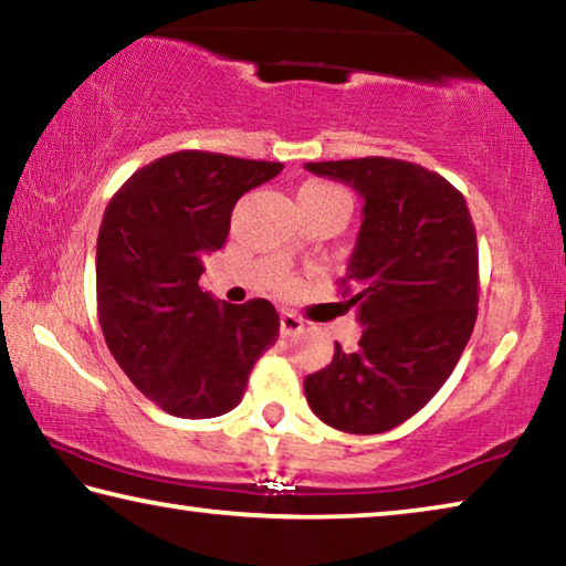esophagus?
I'll return each instance as SVG.
<instances>
[{
	"label": "esophagus",
	"mask_w": 566,
	"mask_h": 566,
	"mask_svg": "<svg viewBox=\"0 0 566 566\" xmlns=\"http://www.w3.org/2000/svg\"><path fill=\"white\" fill-rule=\"evenodd\" d=\"M280 329H282L284 337H294V334H300L304 329V322L296 317V314H292V312H282Z\"/></svg>",
	"instance_id": "34e87169"
}]
</instances>
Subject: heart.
<instances>
[{"mask_svg":"<svg viewBox=\"0 0 566 566\" xmlns=\"http://www.w3.org/2000/svg\"><path fill=\"white\" fill-rule=\"evenodd\" d=\"M300 199H312V202H342L349 207V197L344 195L339 187L329 185V181H306L300 189ZM284 286H290V282H284Z\"/></svg>","mask_w":566,"mask_h":566,"instance_id":"obj_1","label":"heart"}]
</instances>
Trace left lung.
Here are the masks:
<instances>
[{
  "label": "left lung",
  "mask_w": 566,
  "mask_h": 566,
  "mask_svg": "<svg viewBox=\"0 0 566 566\" xmlns=\"http://www.w3.org/2000/svg\"><path fill=\"white\" fill-rule=\"evenodd\" d=\"M304 167L347 181L364 199L357 247L339 280L347 310L359 312V347L334 344L332 364L304 379V395L339 432H389L437 395L472 337V214L462 191L415 161L361 157Z\"/></svg>",
  "instance_id": "1"
}]
</instances>
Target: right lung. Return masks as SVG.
<instances>
[{
	"instance_id": "1",
	"label": "right lung",
	"mask_w": 566,
	"mask_h": 566,
	"mask_svg": "<svg viewBox=\"0 0 566 566\" xmlns=\"http://www.w3.org/2000/svg\"><path fill=\"white\" fill-rule=\"evenodd\" d=\"M282 161L181 149L134 171L104 209L97 314L124 375L167 415L209 419L244 397L256 359L280 337L266 300L214 302L199 290L237 199Z\"/></svg>"
}]
</instances>
